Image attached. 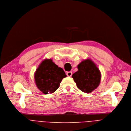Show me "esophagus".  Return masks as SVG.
<instances>
[{
  "label": "esophagus",
  "mask_w": 131,
  "mask_h": 131,
  "mask_svg": "<svg viewBox=\"0 0 131 131\" xmlns=\"http://www.w3.org/2000/svg\"><path fill=\"white\" fill-rule=\"evenodd\" d=\"M72 72H71V71L68 72L67 73V75L68 77H71V76H72Z\"/></svg>",
  "instance_id": "esophagus-1"
}]
</instances>
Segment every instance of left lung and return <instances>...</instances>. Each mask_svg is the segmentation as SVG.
I'll use <instances>...</instances> for the list:
<instances>
[{"label":"left lung","instance_id":"1","mask_svg":"<svg viewBox=\"0 0 131 131\" xmlns=\"http://www.w3.org/2000/svg\"><path fill=\"white\" fill-rule=\"evenodd\" d=\"M78 71L72 77L77 88L82 91L89 93L99 86L101 73L95 63L90 59L82 61L77 66Z\"/></svg>","mask_w":131,"mask_h":131}]
</instances>
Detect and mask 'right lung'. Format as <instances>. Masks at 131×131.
<instances>
[{
  "instance_id": "obj_1",
  "label": "right lung",
  "mask_w": 131,
  "mask_h": 131,
  "mask_svg": "<svg viewBox=\"0 0 131 131\" xmlns=\"http://www.w3.org/2000/svg\"><path fill=\"white\" fill-rule=\"evenodd\" d=\"M67 75L63 70L51 59H45L39 64L34 74L36 85L43 93H52L58 89Z\"/></svg>"
}]
</instances>
